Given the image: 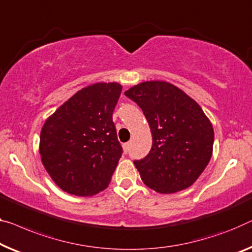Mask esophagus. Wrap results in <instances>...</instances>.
<instances>
[{
	"label": "esophagus",
	"mask_w": 252,
	"mask_h": 252,
	"mask_svg": "<svg viewBox=\"0 0 252 252\" xmlns=\"http://www.w3.org/2000/svg\"><path fill=\"white\" fill-rule=\"evenodd\" d=\"M129 149H130V144H129V142H126V144H123V150H125L126 154L129 152Z\"/></svg>",
	"instance_id": "34e87169"
}]
</instances>
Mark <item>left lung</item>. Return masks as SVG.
Wrapping results in <instances>:
<instances>
[{"label":"left lung","mask_w":252,"mask_h":252,"mask_svg":"<svg viewBox=\"0 0 252 252\" xmlns=\"http://www.w3.org/2000/svg\"><path fill=\"white\" fill-rule=\"evenodd\" d=\"M125 95L137 103L153 134L148 155L134 160L141 180L159 193L193 185L213 154L214 130L201 107L165 81H146Z\"/></svg>","instance_id":"1"}]
</instances>
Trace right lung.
Returning <instances> with one entry per match:
<instances>
[{"mask_svg":"<svg viewBox=\"0 0 252 252\" xmlns=\"http://www.w3.org/2000/svg\"><path fill=\"white\" fill-rule=\"evenodd\" d=\"M121 90L116 82L88 86L44 123L42 162L62 190L88 197L110 185L123 153L112 119Z\"/></svg>","mask_w":252,"mask_h":252,"instance_id":"1","label":"right lung"}]
</instances>
